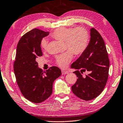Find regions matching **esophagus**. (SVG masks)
Here are the masks:
<instances>
[{
	"mask_svg": "<svg viewBox=\"0 0 123 123\" xmlns=\"http://www.w3.org/2000/svg\"><path fill=\"white\" fill-rule=\"evenodd\" d=\"M61 72H62V75L66 74L68 73V72L67 71H64V70H62V71Z\"/></svg>",
	"mask_w": 123,
	"mask_h": 123,
	"instance_id": "1",
	"label": "esophagus"
}]
</instances>
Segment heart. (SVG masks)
Listing matches in <instances>:
<instances>
[{"mask_svg": "<svg viewBox=\"0 0 123 123\" xmlns=\"http://www.w3.org/2000/svg\"><path fill=\"white\" fill-rule=\"evenodd\" d=\"M55 39L64 42L66 49L68 51L59 55L56 57V63L62 68L67 66L72 59V54L75 56H80L85 52L88 46L90 34L86 28L83 27L75 28L61 27L56 29L51 34ZM48 42L43 38L41 41V47L44 50L48 48Z\"/></svg>", "mask_w": 123, "mask_h": 123, "instance_id": "obj_1", "label": "heart"}]
</instances>
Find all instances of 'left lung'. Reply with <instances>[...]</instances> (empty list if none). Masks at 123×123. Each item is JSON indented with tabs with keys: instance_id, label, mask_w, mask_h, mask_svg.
<instances>
[{
	"instance_id": "obj_1",
	"label": "left lung",
	"mask_w": 123,
	"mask_h": 123,
	"mask_svg": "<svg viewBox=\"0 0 123 123\" xmlns=\"http://www.w3.org/2000/svg\"><path fill=\"white\" fill-rule=\"evenodd\" d=\"M87 49L71 65L78 79L72 86V92L81 100H93L104 90L108 78L110 60L102 36L94 28L90 30ZM87 72L88 74H82Z\"/></svg>"
}]
</instances>
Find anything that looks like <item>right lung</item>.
Listing matches in <instances>:
<instances>
[{
  "mask_svg": "<svg viewBox=\"0 0 123 123\" xmlns=\"http://www.w3.org/2000/svg\"><path fill=\"white\" fill-rule=\"evenodd\" d=\"M49 34V32L34 28L23 35L17 44L13 63L16 82L21 93L36 104L50 96L54 80L61 74V70L56 66L43 72L36 61L37 58L43 55L41 41Z\"/></svg>",
  "mask_w": 123,
  "mask_h": 123,
  "instance_id": "right-lung-1",
  "label": "right lung"
}]
</instances>
